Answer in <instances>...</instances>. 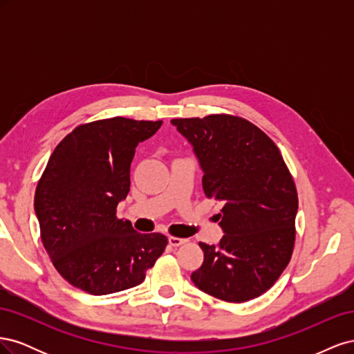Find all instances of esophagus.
Listing matches in <instances>:
<instances>
[{"instance_id":"obj_1","label":"esophagus","mask_w":354,"mask_h":354,"mask_svg":"<svg viewBox=\"0 0 354 354\" xmlns=\"http://www.w3.org/2000/svg\"><path fill=\"white\" fill-rule=\"evenodd\" d=\"M168 242L171 246H180L187 242V239H183V238H176V236H169L168 238Z\"/></svg>"}]
</instances>
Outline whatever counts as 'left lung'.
<instances>
[{"label":"left lung","mask_w":354,"mask_h":354,"mask_svg":"<svg viewBox=\"0 0 354 354\" xmlns=\"http://www.w3.org/2000/svg\"><path fill=\"white\" fill-rule=\"evenodd\" d=\"M194 147L202 187L223 208L218 245L199 242L203 263L190 279L201 291L243 303L270 289L291 260L298 196L277 146L242 118L171 121Z\"/></svg>","instance_id":"left-lung-1"}]
</instances>
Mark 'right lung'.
<instances>
[{"instance_id": "right-lung-1", "label": "right lung", "mask_w": 354, "mask_h": 354, "mask_svg": "<svg viewBox=\"0 0 354 354\" xmlns=\"http://www.w3.org/2000/svg\"><path fill=\"white\" fill-rule=\"evenodd\" d=\"M162 121L111 118L75 128L50 156L35 192L41 239L57 272L93 295L137 286L164 252L162 233L116 218L136 147Z\"/></svg>"}]
</instances>
